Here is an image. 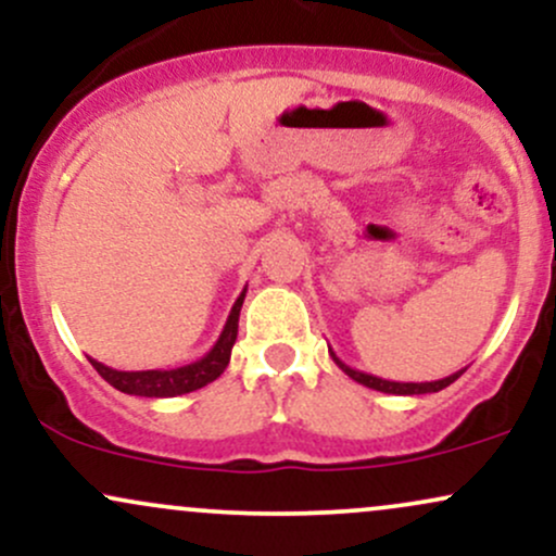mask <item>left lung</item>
Returning <instances> with one entry per match:
<instances>
[{
  "mask_svg": "<svg viewBox=\"0 0 556 556\" xmlns=\"http://www.w3.org/2000/svg\"><path fill=\"white\" fill-rule=\"evenodd\" d=\"M329 355H331V358H334L337 366H340L342 371L350 376V379L358 381V384L368 387V389H376V392H384V394H429V392H439V389L450 387L452 381L460 379L463 371H465V368H463V371H455V374L444 376V379H439V381H420V384H418V381H389V379H379V376H374V374L355 371V368H350L348 363H342L340 358H337V355L331 353V350H329Z\"/></svg>",
  "mask_w": 556,
  "mask_h": 556,
  "instance_id": "1",
  "label": "left lung"
}]
</instances>
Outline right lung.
<instances>
[{
  "instance_id": "1",
  "label": "right lung",
  "mask_w": 556,
  "mask_h": 556,
  "mask_svg": "<svg viewBox=\"0 0 556 556\" xmlns=\"http://www.w3.org/2000/svg\"><path fill=\"white\" fill-rule=\"evenodd\" d=\"M242 300H245V290L240 292V298L235 300L232 311H229L225 329H222L219 340L214 342V348L208 350L203 358L180 368H154V371H117V368L104 366V363L91 361V366L101 374V379L110 381L114 389L125 394H138V397H177V394L195 392V389L212 384L214 379H219L225 374L229 355H232V344L238 340V321H240V308Z\"/></svg>"
}]
</instances>
